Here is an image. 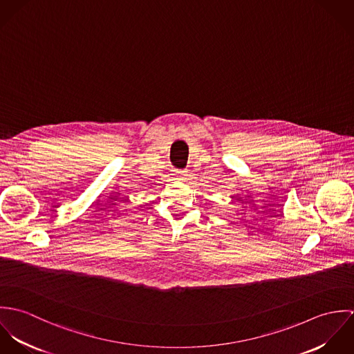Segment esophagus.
Wrapping results in <instances>:
<instances>
[{"mask_svg":"<svg viewBox=\"0 0 354 354\" xmlns=\"http://www.w3.org/2000/svg\"><path fill=\"white\" fill-rule=\"evenodd\" d=\"M178 174H180V176H185L187 171H185V170H178Z\"/></svg>","mask_w":354,"mask_h":354,"instance_id":"obj_1","label":"esophagus"}]
</instances>
